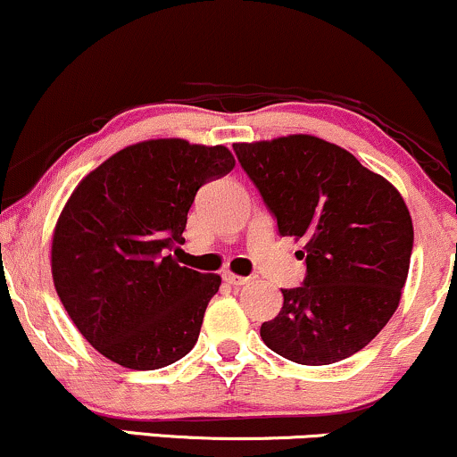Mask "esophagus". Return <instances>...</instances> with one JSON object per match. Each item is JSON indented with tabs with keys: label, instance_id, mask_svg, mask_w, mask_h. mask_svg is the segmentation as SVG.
<instances>
[{
	"label": "esophagus",
	"instance_id": "esophagus-1",
	"mask_svg": "<svg viewBox=\"0 0 457 457\" xmlns=\"http://www.w3.org/2000/svg\"><path fill=\"white\" fill-rule=\"evenodd\" d=\"M224 280H227L228 284H233V287H244V284L250 282V278L237 276V273H233V271H224Z\"/></svg>",
	"mask_w": 457,
	"mask_h": 457
}]
</instances>
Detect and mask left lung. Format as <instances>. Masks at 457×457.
Returning a JSON list of instances; mask_svg holds the SVG:
<instances>
[{"label": "left lung", "instance_id": "1", "mask_svg": "<svg viewBox=\"0 0 457 457\" xmlns=\"http://www.w3.org/2000/svg\"><path fill=\"white\" fill-rule=\"evenodd\" d=\"M237 160L278 220L303 239L308 273L284 288L280 314L261 325L273 353L302 366L355 355L398 310L409 276L412 220L394 184L312 134L235 143Z\"/></svg>", "mask_w": 457, "mask_h": 457}]
</instances>
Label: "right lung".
<instances>
[{
  "label": "right lung",
  "instance_id": "add662e5",
  "mask_svg": "<svg viewBox=\"0 0 457 457\" xmlns=\"http://www.w3.org/2000/svg\"><path fill=\"white\" fill-rule=\"evenodd\" d=\"M224 145L152 138L80 179L53 230L55 291L100 355L130 370L170 366L192 351L222 278L181 267L198 187L233 170Z\"/></svg>",
  "mask_w": 457,
  "mask_h": 457
}]
</instances>
